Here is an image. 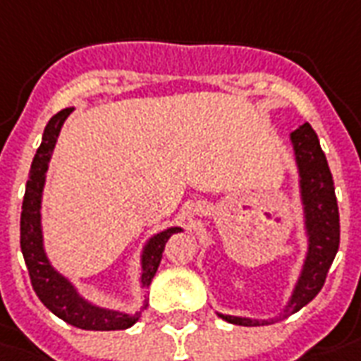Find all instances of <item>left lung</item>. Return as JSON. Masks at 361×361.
<instances>
[{"label": "left lung", "instance_id": "obj_1", "mask_svg": "<svg viewBox=\"0 0 361 361\" xmlns=\"http://www.w3.org/2000/svg\"><path fill=\"white\" fill-rule=\"evenodd\" d=\"M297 174H299V200L302 208V231L307 238V254L301 271L286 302L284 310L276 318H247V316L219 314L235 326H269L274 322L295 314L309 305L326 282L327 271L339 250V206L335 197V185L327 159L320 147V140L309 123H305L290 134Z\"/></svg>", "mask_w": 361, "mask_h": 361}]
</instances>
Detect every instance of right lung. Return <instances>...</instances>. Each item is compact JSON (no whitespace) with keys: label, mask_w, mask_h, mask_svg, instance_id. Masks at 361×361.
<instances>
[{"label":"right lung","mask_w":361,"mask_h":361,"mask_svg":"<svg viewBox=\"0 0 361 361\" xmlns=\"http://www.w3.org/2000/svg\"><path fill=\"white\" fill-rule=\"evenodd\" d=\"M73 111V107H66L62 111L51 117L47 123L41 145L32 161V169L26 181V192L22 200V214H20V247L24 261H26L30 280L34 286V291L51 310L52 314H56L60 320L68 322L70 326H75L79 329L87 331H114V329H126L134 326L142 310L147 309V293L144 295L142 309L136 310L134 314L121 312L115 309H106L100 305H94L89 299L81 295V291L77 290L75 284L68 276L56 271L52 267L51 259L45 252V242H43V224H41V204H43V189H45L47 170L51 162L52 151L56 145V140L60 136L62 125L68 119V115ZM183 231L181 227H166L151 236L149 240L144 244L142 250V279L140 286L142 290L147 291L151 286V280L155 276L157 269L161 265L164 244L174 233Z\"/></svg>","instance_id":"1"}]
</instances>
